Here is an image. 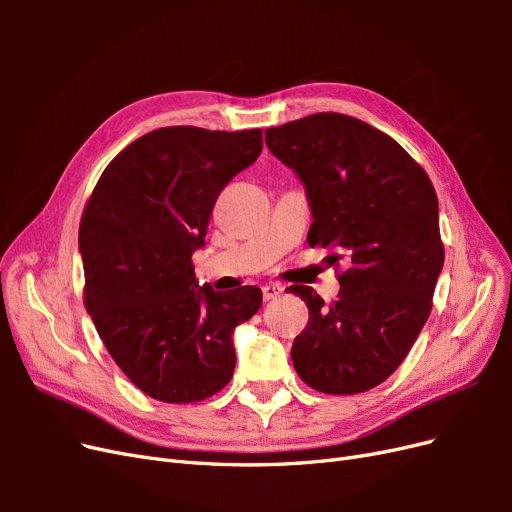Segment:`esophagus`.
I'll list each match as a JSON object with an SVG mask.
<instances>
[{"label": "esophagus", "instance_id": "1", "mask_svg": "<svg viewBox=\"0 0 512 512\" xmlns=\"http://www.w3.org/2000/svg\"><path fill=\"white\" fill-rule=\"evenodd\" d=\"M282 292H284V286H282V284H277V282H269V284L262 286V299H265V301L277 299V297H280Z\"/></svg>", "mask_w": 512, "mask_h": 512}]
</instances>
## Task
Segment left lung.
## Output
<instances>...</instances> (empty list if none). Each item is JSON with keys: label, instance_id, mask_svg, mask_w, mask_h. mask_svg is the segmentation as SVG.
Listing matches in <instances>:
<instances>
[{"label": "left lung", "instance_id": "8db88e82", "mask_svg": "<svg viewBox=\"0 0 512 512\" xmlns=\"http://www.w3.org/2000/svg\"><path fill=\"white\" fill-rule=\"evenodd\" d=\"M273 156L305 185L309 245L346 260L337 301L297 286L309 309L292 365L329 395L374 389L406 359L431 312L444 265L438 196L425 170L391 136L342 113L269 128Z\"/></svg>", "mask_w": 512, "mask_h": 512}]
</instances>
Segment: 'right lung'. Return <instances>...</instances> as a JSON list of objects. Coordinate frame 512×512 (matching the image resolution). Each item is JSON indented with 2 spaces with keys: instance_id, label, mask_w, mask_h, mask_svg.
Listing matches in <instances>:
<instances>
[{
  "instance_id": "right-lung-1",
  "label": "right lung",
  "mask_w": 512,
  "mask_h": 512,
  "mask_svg": "<svg viewBox=\"0 0 512 512\" xmlns=\"http://www.w3.org/2000/svg\"><path fill=\"white\" fill-rule=\"evenodd\" d=\"M260 151V130H153L104 168L83 211L87 314L123 374L153 399L192 404L232 378V333L258 312L262 292L198 286L192 254L220 192Z\"/></svg>"
}]
</instances>
